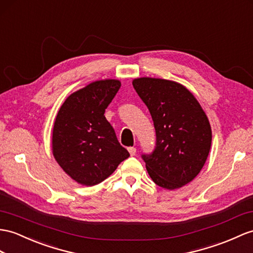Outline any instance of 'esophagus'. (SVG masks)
<instances>
[{
    "label": "esophagus",
    "mask_w": 253,
    "mask_h": 253,
    "mask_svg": "<svg viewBox=\"0 0 253 253\" xmlns=\"http://www.w3.org/2000/svg\"><path fill=\"white\" fill-rule=\"evenodd\" d=\"M127 150H128V152H130V155H131L132 157L136 155V148L130 147V148H127Z\"/></svg>",
    "instance_id": "esophagus-1"
}]
</instances>
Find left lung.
<instances>
[{
  "mask_svg": "<svg viewBox=\"0 0 253 253\" xmlns=\"http://www.w3.org/2000/svg\"><path fill=\"white\" fill-rule=\"evenodd\" d=\"M133 87L146 104L156 128L151 155H143L148 174L159 187L175 190L192 181L211 146V127L199 101L173 80L140 77Z\"/></svg>",
  "mask_w": 253,
  "mask_h": 253,
  "instance_id": "8db88e82",
  "label": "left lung"
}]
</instances>
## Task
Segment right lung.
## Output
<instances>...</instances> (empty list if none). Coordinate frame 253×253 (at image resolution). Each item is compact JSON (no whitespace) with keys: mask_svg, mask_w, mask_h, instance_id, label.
Returning <instances> with one entry per match:
<instances>
[{"mask_svg":"<svg viewBox=\"0 0 253 253\" xmlns=\"http://www.w3.org/2000/svg\"><path fill=\"white\" fill-rule=\"evenodd\" d=\"M121 87L120 80H96L66 98L55 117L52 153L73 180L92 187L130 157L104 113Z\"/></svg>","mask_w":253,"mask_h":253,"instance_id":"1","label":"right lung"}]
</instances>
